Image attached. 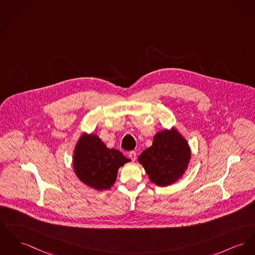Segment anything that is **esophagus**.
<instances>
[{
  "instance_id": "34e87169",
  "label": "esophagus",
  "mask_w": 255,
  "mask_h": 255,
  "mask_svg": "<svg viewBox=\"0 0 255 255\" xmlns=\"http://www.w3.org/2000/svg\"><path fill=\"white\" fill-rule=\"evenodd\" d=\"M128 156H129V158H130L132 161H135L136 153L134 152V151H131V152H129V153H128Z\"/></svg>"
}]
</instances>
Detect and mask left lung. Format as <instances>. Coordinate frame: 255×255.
<instances>
[{
	"label": "left lung",
	"instance_id": "8db88e82",
	"mask_svg": "<svg viewBox=\"0 0 255 255\" xmlns=\"http://www.w3.org/2000/svg\"><path fill=\"white\" fill-rule=\"evenodd\" d=\"M191 158L187 139L171 128L153 135V144L138 156L150 181L158 187H167L183 178Z\"/></svg>",
	"mask_w": 255,
	"mask_h": 255
}]
</instances>
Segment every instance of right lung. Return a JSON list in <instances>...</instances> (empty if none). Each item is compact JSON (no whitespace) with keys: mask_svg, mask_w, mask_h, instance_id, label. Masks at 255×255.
I'll return each mask as SVG.
<instances>
[{"mask_svg":"<svg viewBox=\"0 0 255 255\" xmlns=\"http://www.w3.org/2000/svg\"><path fill=\"white\" fill-rule=\"evenodd\" d=\"M129 161L118 150L107 148L97 133L86 132L76 142L72 157L76 177L98 191L110 189L120 167Z\"/></svg>","mask_w":255,"mask_h":255,"instance_id":"obj_1","label":"right lung"}]
</instances>
